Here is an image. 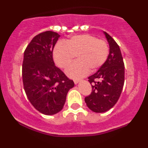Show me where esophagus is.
I'll list each match as a JSON object with an SVG mask.
<instances>
[{
    "label": "esophagus",
    "instance_id": "esophagus-1",
    "mask_svg": "<svg viewBox=\"0 0 148 148\" xmlns=\"http://www.w3.org/2000/svg\"><path fill=\"white\" fill-rule=\"evenodd\" d=\"M81 81V79H74V84H77L78 83L80 82V81Z\"/></svg>",
    "mask_w": 148,
    "mask_h": 148
}]
</instances>
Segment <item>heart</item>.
Instances as JSON below:
<instances>
[{
  "instance_id": "obj_1",
  "label": "heart",
  "mask_w": 148,
  "mask_h": 148,
  "mask_svg": "<svg viewBox=\"0 0 148 148\" xmlns=\"http://www.w3.org/2000/svg\"><path fill=\"white\" fill-rule=\"evenodd\" d=\"M109 48L104 40L90 35L73 36L65 43L57 44L53 49V59L59 67L66 69L77 58V62L67 69L69 76L78 79L88 72H94L104 64Z\"/></svg>"
}]
</instances>
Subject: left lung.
Listing matches in <instances>:
<instances>
[{
    "label": "left lung",
    "mask_w": 148,
    "mask_h": 148,
    "mask_svg": "<svg viewBox=\"0 0 148 148\" xmlns=\"http://www.w3.org/2000/svg\"><path fill=\"white\" fill-rule=\"evenodd\" d=\"M109 45V54L104 64L88 77L92 92L85 97V102L91 111L103 113L117 103L125 82V64L118 44L103 32Z\"/></svg>",
    "instance_id": "8db88e82"
}]
</instances>
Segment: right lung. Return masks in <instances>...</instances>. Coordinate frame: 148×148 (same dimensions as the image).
I'll use <instances>...</instances> for the list:
<instances>
[{"label": "right lung", "mask_w": 148, "mask_h": 148, "mask_svg": "<svg viewBox=\"0 0 148 148\" xmlns=\"http://www.w3.org/2000/svg\"><path fill=\"white\" fill-rule=\"evenodd\" d=\"M60 35L53 31L38 34L27 46L23 55L22 77L27 97L42 114L54 115L63 108L69 89L74 86L55 66L53 50Z\"/></svg>", "instance_id": "obj_1"}]
</instances>
